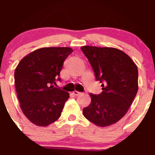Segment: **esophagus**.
Masks as SVG:
<instances>
[{"label": "esophagus", "instance_id": "esophagus-1", "mask_svg": "<svg viewBox=\"0 0 155 155\" xmlns=\"http://www.w3.org/2000/svg\"><path fill=\"white\" fill-rule=\"evenodd\" d=\"M73 94H74V95L75 96H78V95H80L81 94V92H78V91H74L73 92Z\"/></svg>", "mask_w": 155, "mask_h": 155}]
</instances>
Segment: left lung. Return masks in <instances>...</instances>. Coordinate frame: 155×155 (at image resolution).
Instances as JSON below:
<instances>
[{
	"mask_svg": "<svg viewBox=\"0 0 155 155\" xmlns=\"http://www.w3.org/2000/svg\"><path fill=\"white\" fill-rule=\"evenodd\" d=\"M103 91L90 93L91 103L83 114L99 127L116 123L126 114L138 90V68L126 53L113 47H81Z\"/></svg>",
	"mask_w": 155,
	"mask_h": 155,
	"instance_id": "8db88e82",
	"label": "left lung"
}]
</instances>
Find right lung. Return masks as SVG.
<instances>
[{
	"label": "right lung",
	"mask_w": 155,
	"mask_h": 155,
	"mask_svg": "<svg viewBox=\"0 0 155 155\" xmlns=\"http://www.w3.org/2000/svg\"><path fill=\"white\" fill-rule=\"evenodd\" d=\"M71 47H44L20 60L15 72V84L21 109L32 123L47 127L61 115L68 92L54 87L60 80L64 60Z\"/></svg>",
	"instance_id": "1"
}]
</instances>
